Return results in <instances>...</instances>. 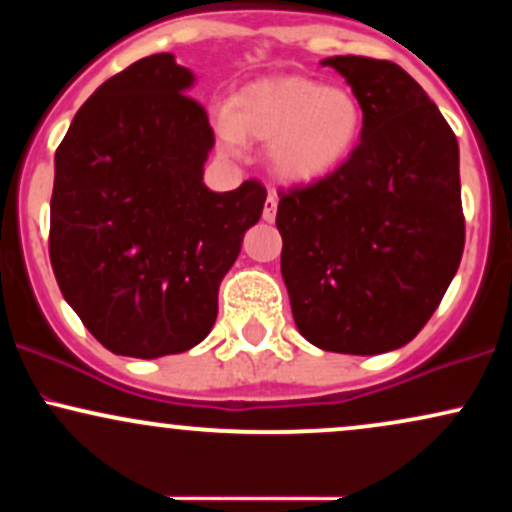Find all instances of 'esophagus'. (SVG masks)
Returning a JSON list of instances; mask_svg holds the SVG:
<instances>
[{"mask_svg":"<svg viewBox=\"0 0 512 512\" xmlns=\"http://www.w3.org/2000/svg\"><path fill=\"white\" fill-rule=\"evenodd\" d=\"M276 207H279V197H276L274 192H269L267 202H264V209H262V219L272 223L276 219Z\"/></svg>","mask_w":512,"mask_h":512,"instance_id":"obj_1","label":"esophagus"}]
</instances>
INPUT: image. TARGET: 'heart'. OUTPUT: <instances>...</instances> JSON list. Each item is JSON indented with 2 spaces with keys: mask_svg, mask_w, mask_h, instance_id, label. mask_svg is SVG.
<instances>
[{
  "mask_svg": "<svg viewBox=\"0 0 512 512\" xmlns=\"http://www.w3.org/2000/svg\"><path fill=\"white\" fill-rule=\"evenodd\" d=\"M363 122V105L349 88L308 76H272L245 86L231 110L216 117V132L231 154L243 149L245 139L269 144L274 173L308 185L332 175L354 154Z\"/></svg>",
  "mask_w": 512,
  "mask_h": 512,
  "instance_id": "1",
  "label": "heart"
}]
</instances>
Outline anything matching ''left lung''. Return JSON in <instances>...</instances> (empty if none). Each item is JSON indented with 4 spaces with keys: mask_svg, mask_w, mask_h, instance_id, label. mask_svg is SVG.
<instances>
[{
    "mask_svg": "<svg viewBox=\"0 0 512 512\" xmlns=\"http://www.w3.org/2000/svg\"><path fill=\"white\" fill-rule=\"evenodd\" d=\"M363 105L361 142L327 178L281 192V276L317 349H399L443 301L464 250L460 146L436 103L395 62L339 55Z\"/></svg>",
    "mask_w": 512,
    "mask_h": 512,
    "instance_id": "obj_1",
    "label": "left lung"
}]
</instances>
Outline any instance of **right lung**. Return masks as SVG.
Masks as SVG:
<instances>
[{"instance_id": "1", "label": "right lung", "mask_w": 512, "mask_h": 512, "mask_svg": "<svg viewBox=\"0 0 512 512\" xmlns=\"http://www.w3.org/2000/svg\"><path fill=\"white\" fill-rule=\"evenodd\" d=\"M192 84L170 52L144 57L93 91L57 146L52 272L120 356L182 354L207 337L221 279L267 199L257 180L204 185L214 129Z\"/></svg>"}]
</instances>
